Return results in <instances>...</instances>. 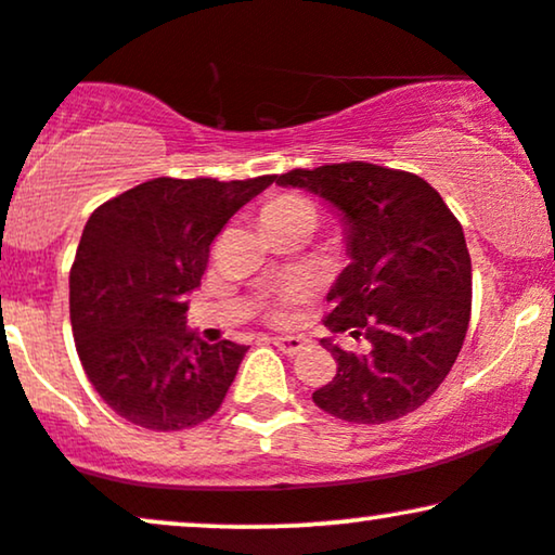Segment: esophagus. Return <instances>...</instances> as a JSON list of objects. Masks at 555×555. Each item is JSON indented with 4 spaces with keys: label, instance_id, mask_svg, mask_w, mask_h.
<instances>
[{
    "label": "esophagus",
    "instance_id": "obj_1",
    "mask_svg": "<svg viewBox=\"0 0 555 555\" xmlns=\"http://www.w3.org/2000/svg\"><path fill=\"white\" fill-rule=\"evenodd\" d=\"M271 344L282 353H286V357H297V353L305 349V338L299 336H279V338H271Z\"/></svg>",
    "mask_w": 555,
    "mask_h": 555
}]
</instances>
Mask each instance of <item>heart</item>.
Wrapping results in <instances>:
<instances>
[{
    "label": "heart",
    "mask_w": 555,
    "mask_h": 555,
    "mask_svg": "<svg viewBox=\"0 0 555 555\" xmlns=\"http://www.w3.org/2000/svg\"><path fill=\"white\" fill-rule=\"evenodd\" d=\"M289 214H312V217H318L315 206H312L310 202H305V198L279 196V198H273L271 204H266L263 219L289 217ZM305 297H307V286L299 282V279H289V282L279 284L276 292H273V295L269 297L266 315H269L273 323H284V320H289L292 307H295L297 302H302Z\"/></svg>",
    "instance_id": "heart-1"
}]
</instances>
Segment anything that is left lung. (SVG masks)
<instances>
[{
  "label": "left lung",
  "instance_id": "left-lung-1",
  "mask_svg": "<svg viewBox=\"0 0 555 555\" xmlns=\"http://www.w3.org/2000/svg\"><path fill=\"white\" fill-rule=\"evenodd\" d=\"M279 185L323 196L344 211L351 263L325 315L359 351L325 338L336 377L312 392L318 409L349 424H387L434 396L463 349L473 276L463 224L424 178L372 163L289 170Z\"/></svg>",
  "mask_w": 555,
  "mask_h": 555
}]
</instances>
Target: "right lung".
<instances>
[{
	"mask_svg": "<svg viewBox=\"0 0 555 555\" xmlns=\"http://www.w3.org/2000/svg\"><path fill=\"white\" fill-rule=\"evenodd\" d=\"M273 178H152L90 214L69 271L72 333L87 379L126 422L180 431L219 411L248 346L193 336L183 295Z\"/></svg>",
	"mask_w": 555,
	"mask_h": 555,
	"instance_id": "1",
	"label": "right lung"
}]
</instances>
